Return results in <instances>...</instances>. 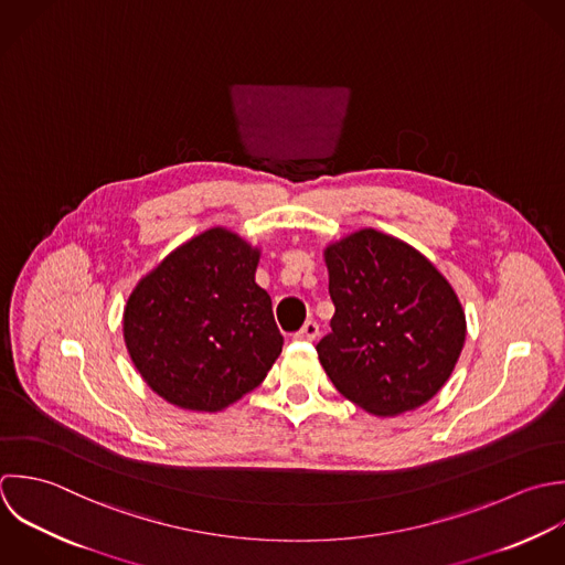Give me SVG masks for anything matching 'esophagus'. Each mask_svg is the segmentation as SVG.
I'll list each match as a JSON object with an SVG mask.
<instances>
[{
  "label": "esophagus",
  "mask_w": 565,
  "mask_h": 565,
  "mask_svg": "<svg viewBox=\"0 0 565 565\" xmlns=\"http://www.w3.org/2000/svg\"><path fill=\"white\" fill-rule=\"evenodd\" d=\"M319 337V323L317 321H306L303 328L295 334L297 341H315Z\"/></svg>",
  "instance_id": "1"
}]
</instances>
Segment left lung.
I'll return each instance as SVG.
<instances>
[{"mask_svg":"<svg viewBox=\"0 0 565 565\" xmlns=\"http://www.w3.org/2000/svg\"><path fill=\"white\" fill-rule=\"evenodd\" d=\"M334 317L317 354L334 387L374 416L431 401L467 337L458 295L414 246L361 228L326 248Z\"/></svg>","mask_w":565,"mask_h":565,"instance_id":"8db88e82","label":"left lung"}]
</instances>
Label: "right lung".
Instances as JSON below:
<instances>
[{"label": "right lung", "instance_id": "right-lung-1", "mask_svg": "<svg viewBox=\"0 0 565 565\" xmlns=\"http://www.w3.org/2000/svg\"><path fill=\"white\" fill-rule=\"evenodd\" d=\"M259 248L215 226L169 253L131 290L127 352L167 403L222 412L253 392L281 354L273 301L255 284Z\"/></svg>", "mask_w": 565, "mask_h": 565}]
</instances>
